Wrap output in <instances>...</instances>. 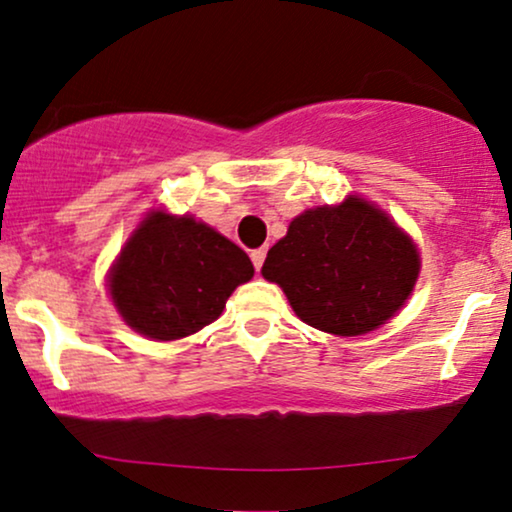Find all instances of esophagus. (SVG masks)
<instances>
[{"mask_svg": "<svg viewBox=\"0 0 512 512\" xmlns=\"http://www.w3.org/2000/svg\"><path fill=\"white\" fill-rule=\"evenodd\" d=\"M264 257H267V248H257V250H252V252H250V260H252V264H255V269H257V271L262 269Z\"/></svg>", "mask_w": 512, "mask_h": 512, "instance_id": "1", "label": "esophagus"}]
</instances>
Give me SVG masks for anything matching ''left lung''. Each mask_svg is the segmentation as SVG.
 Segmentation results:
<instances>
[{"mask_svg": "<svg viewBox=\"0 0 512 512\" xmlns=\"http://www.w3.org/2000/svg\"><path fill=\"white\" fill-rule=\"evenodd\" d=\"M420 255L378 205L349 196L304 210L267 252L262 276L323 333L354 338L380 328L409 300Z\"/></svg>", "mask_w": 512, "mask_h": 512, "instance_id": "8db88e82", "label": "left lung"}]
</instances>
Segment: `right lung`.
Returning <instances> with one entry per match:
<instances>
[{
    "instance_id": "obj_1",
    "label": "right lung",
    "mask_w": 512,
    "mask_h": 512,
    "mask_svg": "<svg viewBox=\"0 0 512 512\" xmlns=\"http://www.w3.org/2000/svg\"><path fill=\"white\" fill-rule=\"evenodd\" d=\"M252 274L250 257L212 226L153 210L120 250L108 293L129 328L167 342L219 319Z\"/></svg>"
}]
</instances>
